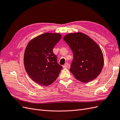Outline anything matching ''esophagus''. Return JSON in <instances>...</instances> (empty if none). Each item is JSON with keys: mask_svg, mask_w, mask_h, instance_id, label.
<instances>
[{"mask_svg": "<svg viewBox=\"0 0 120 120\" xmlns=\"http://www.w3.org/2000/svg\"><path fill=\"white\" fill-rule=\"evenodd\" d=\"M68 63H66L65 64L64 66H63V67L64 68H68Z\"/></svg>", "mask_w": 120, "mask_h": 120, "instance_id": "obj_1", "label": "esophagus"}]
</instances>
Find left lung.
Wrapping results in <instances>:
<instances>
[{
	"mask_svg": "<svg viewBox=\"0 0 120 120\" xmlns=\"http://www.w3.org/2000/svg\"><path fill=\"white\" fill-rule=\"evenodd\" d=\"M64 40L73 52L70 71L75 78L83 82L95 79L102 70L104 62L99 46L82 32L68 34L64 36Z\"/></svg>",
	"mask_w": 120,
	"mask_h": 120,
	"instance_id": "1",
	"label": "left lung"
}]
</instances>
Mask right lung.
I'll return each instance as SVG.
<instances>
[{
  "label": "right lung",
  "mask_w": 120,
  "mask_h": 120,
  "mask_svg": "<svg viewBox=\"0 0 120 120\" xmlns=\"http://www.w3.org/2000/svg\"><path fill=\"white\" fill-rule=\"evenodd\" d=\"M61 38L60 34L46 32L31 39L25 49V69L32 80L40 85H51L63 68L52 52Z\"/></svg>",
  "instance_id": "add662e5"
}]
</instances>
